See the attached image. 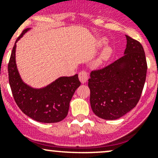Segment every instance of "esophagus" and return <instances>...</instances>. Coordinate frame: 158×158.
<instances>
[{
  "label": "esophagus",
  "mask_w": 158,
  "mask_h": 158,
  "mask_svg": "<svg viewBox=\"0 0 158 158\" xmlns=\"http://www.w3.org/2000/svg\"><path fill=\"white\" fill-rule=\"evenodd\" d=\"M79 79L82 83H85L89 79V73L85 70H82L79 73Z\"/></svg>",
  "instance_id": "obj_1"
}]
</instances>
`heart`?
I'll list each match as a JSON object with an SVG mask.
<instances>
[{
  "label": "heart",
  "mask_w": 158,
  "mask_h": 158,
  "mask_svg": "<svg viewBox=\"0 0 158 158\" xmlns=\"http://www.w3.org/2000/svg\"><path fill=\"white\" fill-rule=\"evenodd\" d=\"M106 43V40H100V44L102 45V44H105ZM112 49L111 47H106L104 49L102 50V52H101L100 56H98V58L96 60V64L97 65H100L102 63H103L104 62L107 61L111 57V54H112Z\"/></svg>",
  "instance_id": "1"
}]
</instances>
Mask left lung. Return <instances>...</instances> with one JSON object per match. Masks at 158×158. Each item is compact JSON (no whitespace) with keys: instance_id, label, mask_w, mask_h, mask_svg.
Instances as JSON below:
<instances>
[{"instance_id":"left-lung-1","label":"left lung","mask_w":158,"mask_h":158,"mask_svg":"<svg viewBox=\"0 0 158 158\" xmlns=\"http://www.w3.org/2000/svg\"><path fill=\"white\" fill-rule=\"evenodd\" d=\"M125 55L114 63L90 73L89 88L93 112L106 120L125 115L141 98L147 74V61L142 45L125 35Z\"/></svg>"}]
</instances>
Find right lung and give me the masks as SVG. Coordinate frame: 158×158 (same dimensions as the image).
<instances>
[{
    "label": "right lung",
    "instance_id": "1",
    "mask_svg": "<svg viewBox=\"0 0 158 158\" xmlns=\"http://www.w3.org/2000/svg\"><path fill=\"white\" fill-rule=\"evenodd\" d=\"M25 29L16 40L8 63L9 83L14 101L20 109L35 121L55 123L63 120L69 111V102L80 85L78 74L60 77L44 89H35L21 80L15 61L17 41L27 31Z\"/></svg>",
    "mask_w": 158,
    "mask_h": 158
}]
</instances>
